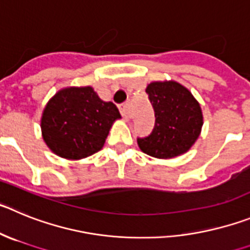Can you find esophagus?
<instances>
[{
    "instance_id": "obj_1",
    "label": "esophagus",
    "mask_w": 250,
    "mask_h": 250,
    "mask_svg": "<svg viewBox=\"0 0 250 250\" xmlns=\"http://www.w3.org/2000/svg\"><path fill=\"white\" fill-rule=\"evenodd\" d=\"M120 111L121 114L123 116L125 121H128L130 118V114H129V104L128 103H123V104L120 105Z\"/></svg>"
}]
</instances>
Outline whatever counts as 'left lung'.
<instances>
[{
  "label": "left lung",
  "mask_w": 250,
  "mask_h": 250,
  "mask_svg": "<svg viewBox=\"0 0 250 250\" xmlns=\"http://www.w3.org/2000/svg\"><path fill=\"white\" fill-rule=\"evenodd\" d=\"M146 92L154 108L156 125L149 136L137 139L142 152L159 159L174 158L188 152L203 125L198 101L175 81L152 82Z\"/></svg>",
  "instance_id": "8db88e82"
}]
</instances>
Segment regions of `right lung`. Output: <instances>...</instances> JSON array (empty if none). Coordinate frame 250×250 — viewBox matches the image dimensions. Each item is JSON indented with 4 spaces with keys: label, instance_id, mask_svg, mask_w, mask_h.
Here are the masks:
<instances>
[{
    "label": "right lung",
    "instance_id": "1",
    "mask_svg": "<svg viewBox=\"0 0 250 250\" xmlns=\"http://www.w3.org/2000/svg\"><path fill=\"white\" fill-rule=\"evenodd\" d=\"M120 118L116 104L101 100L92 87H67L44 107L42 137L55 154L77 161L102 149L112 125Z\"/></svg>",
    "mask_w": 250,
    "mask_h": 250
}]
</instances>
